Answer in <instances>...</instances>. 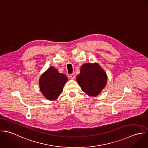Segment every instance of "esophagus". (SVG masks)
<instances>
[{"label":"esophagus","mask_w":148,"mask_h":148,"mask_svg":"<svg viewBox=\"0 0 148 148\" xmlns=\"http://www.w3.org/2000/svg\"><path fill=\"white\" fill-rule=\"evenodd\" d=\"M70 78L71 79H75V73H73V74H71V75H70Z\"/></svg>","instance_id":"esophagus-1"}]
</instances>
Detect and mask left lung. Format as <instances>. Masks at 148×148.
Listing matches in <instances>:
<instances>
[{"mask_svg": "<svg viewBox=\"0 0 148 148\" xmlns=\"http://www.w3.org/2000/svg\"><path fill=\"white\" fill-rule=\"evenodd\" d=\"M77 81L84 92L91 97H96L106 86L108 76L97 63H88L81 67Z\"/></svg>", "mask_w": 148, "mask_h": 148, "instance_id": "8db88e82", "label": "left lung"}]
</instances>
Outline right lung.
I'll use <instances>...</instances> for the list:
<instances>
[{"mask_svg":"<svg viewBox=\"0 0 148 148\" xmlns=\"http://www.w3.org/2000/svg\"><path fill=\"white\" fill-rule=\"evenodd\" d=\"M68 80L67 77L53 66L50 67L40 76L39 88L43 96L50 101L57 99L62 93Z\"/></svg>","mask_w":148,"mask_h":148,"instance_id":"1","label":"right lung"}]
</instances>
